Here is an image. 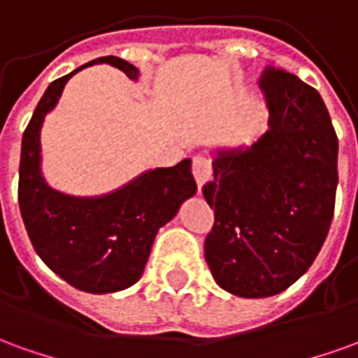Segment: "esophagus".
I'll list each match as a JSON object with an SVG mask.
<instances>
[{
	"label": "esophagus",
	"mask_w": 358,
	"mask_h": 358,
	"mask_svg": "<svg viewBox=\"0 0 358 358\" xmlns=\"http://www.w3.org/2000/svg\"><path fill=\"white\" fill-rule=\"evenodd\" d=\"M192 172H194V178L197 182V187L201 189L205 182H209L213 176V166L207 157H195L194 163H192Z\"/></svg>",
	"instance_id": "1"
}]
</instances>
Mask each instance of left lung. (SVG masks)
Segmentation results:
<instances>
[{"mask_svg":"<svg viewBox=\"0 0 358 358\" xmlns=\"http://www.w3.org/2000/svg\"><path fill=\"white\" fill-rule=\"evenodd\" d=\"M259 86L268 132L248 149L217 151L203 195L215 209L205 261L238 297H270L297 282L330 230L338 136L315 88L266 66Z\"/></svg>","mask_w":358,"mask_h":358,"instance_id":"left-lung-1","label":"left lung"}]
</instances>
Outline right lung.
<instances>
[{"instance_id": "obj_1", "label": "right lung", "mask_w": 358, "mask_h": 358, "mask_svg": "<svg viewBox=\"0 0 358 358\" xmlns=\"http://www.w3.org/2000/svg\"><path fill=\"white\" fill-rule=\"evenodd\" d=\"M107 63L138 80V69L118 57H99L53 80L22 134L19 207L36 253L76 289L113 293L134 285L145 268L159 228L197 192L192 161L140 174L97 197L61 194L42 176L40 130L69 78L86 66Z\"/></svg>"}]
</instances>
